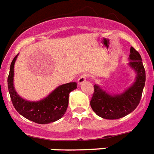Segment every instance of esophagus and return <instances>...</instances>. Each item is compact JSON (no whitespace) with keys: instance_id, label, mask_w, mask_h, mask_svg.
Returning a JSON list of instances; mask_svg holds the SVG:
<instances>
[{"instance_id":"1","label":"esophagus","mask_w":154,"mask_h":154,"mask_svg":"<svg viewBox=\"0 0 154 154\" xmlns=\"http://www.w3.org/2000/svg\"><path fill=\"white\" fill-rule=\"evenodd\" d=\"M87 78H88V75H87V74L81 75L78 79V83L79 85H82V83H84V82H86V79H87Z\"/></svg>"}]
</instances>
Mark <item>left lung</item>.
Wrapping results in <instances>:
<instances>
[{
	"label": "left lung",
	"instance_id": "1",
	"mask_svg": "<svg viewBox=\"0 0 154 154\" xmlns=\"http://www.w3.org/2000/svg\"><path fill=\"white\" fill-rule=\"evenodd\" d=\"M128 65L134 70L136 77L133 84L121 94H111L98 85L91 101L93 111L98 116L107 120H117L133 112L140 102L146 82V71L140 54L131 47Z\"/></svg>",
	"mask_w": 154,
	"mask_h": 154
}]
</instances>
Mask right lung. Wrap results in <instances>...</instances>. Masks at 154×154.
<instances>
[{
  "instance_id": "obj_1",
  "label": "right lung",
  "mask_w": 154,
  "mask_h": 154,
  "mask_svg": "<svg viewBox=\"0 0 154 154\" xmlns=\"http://www.w3.org/2000/svg\"><path fill=\"white\" fill-rule=\"evenodd\" d=\"M18 55L11 61L8 77V91L16 110L23 117L37 124H46L60 120L68 108L70 92L77 88V83L68 82L57 86L47 97L40 101L25 100L18 94L14 87V64Z\"/></svg>"
}]
</instances>
